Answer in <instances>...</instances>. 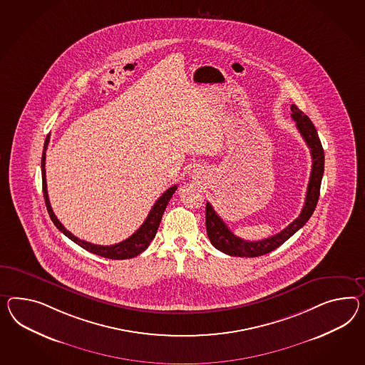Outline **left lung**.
I'll use <instances>...</instances> for the list:
<instances>
[{
  "mask_svg": "<svg viewBox=\"0 0 365 365\" xmlns=\"http://www.w3.org/2000/svg\"><path fill=\"white\" fill-rule=\"evenodd\" d=\"M291 116L297 123V128L300 132L302 138L306 141L311 150L312 158V168L309 175L307 195L303 209L299 217L294 220L286 229H283L275 235L264 238L262 241H245L242 238L234 235L230 229L225 225L222 218L215 213L213 206L206 202V233L212 245L220 252H225L232 257H261L267 252L275 250L282 243L286 242L291 235L297 233L302 226L309 221V217L314 213L318 204L320 195V184L324 172V150L319 139L318 132L315 125L309 120V116L302 113L299 108L292 104L291 106Z\"/></svg>",
  "mask_w": 365,
  "mask_h": 365,
  "instance_id": "left-lung-1",
  "label": "left lung"
}]
</instances>
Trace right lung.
Returning <instances> with one entry per match:
<instances>
[{"label":"right lung","mask_w":365,"mask_h":365,"mask_svg":"<svg viewBox=\"0 0 365 365\" xmlns=\"http://www.w3.org/2000/svg\"><path fill=\"white\" fill-rule=\"evenodd\" d=\"M50 141V135H47L46 140L43 144V152H42V161H41V168H42V187H43V197H45V204H46L47 212L51 218V221L54 222L56 227L65 234L66 237H68L71 241H74L76 245H79L81 247H83L84 250L93 252L96 255H101L104 258H110V259H128L133 258L136 255H139L140 252H144L152 240L155 238V235L158 233L160 222H161V217L164 215V210L168 205L169 200L173 196V193L176 192L178 185L169 187L168 190H165L163 193V196L159 197V200L155 202V205L152 206L150 215L147 217V220L143 222L140 227L132 234L130 238L124 240L122 242L115 243L111 246H102V245H95V243L86 242L79 240L78 237H75L74 234L70 233L66 229L63 225L59 222V220L56 218L50 201H48V195H47L46 185V169H45V160H46V150Z\"/></svg>","instance_id":"1"}]
</instances>
